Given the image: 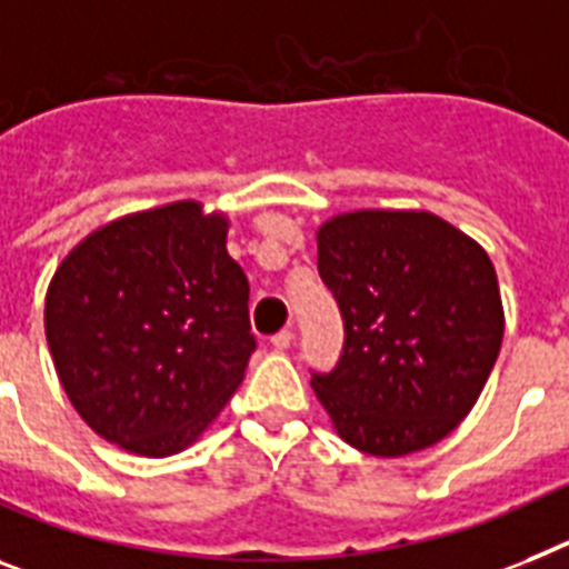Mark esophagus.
<instances>
[{"label":"esophagus","instance_id":"obj_1","mask_svg":"<svg viewBox=\"0 0 569 569\" xmlns=\"http://www.w3.org/2000/svg\"><path fill=\"white\" fill-rule=\"evenodd\" d=\"M269 343L274 350H289V343H292V329H280L274 336L269 338Z\"/></svg>","mask_w":569,"mask_h":569}]
</instances>
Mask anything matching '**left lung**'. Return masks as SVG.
<instances>
[{
  "mask_svg": "<svg viewBox=\"0 0 569 569\" xmlns=\"http://www.w3.org/2000/svg\"><path fill=\"white\" fill-rule=\"evenodd\" d=\"M343 350L312 388L352 448L422 451L475 408L503 341L489 254L425 211H356L318 231Z\"/></svg>",
  "mask_w": 569,
  "mask_h": 569,
  "instance_id": "obj_1",
  "label": "left lung"
}]
</instances>
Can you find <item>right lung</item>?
I'll return each instance as SVG.
<instances>
[{
    "label": "right lung",
    "mask_w": 569,
    "mask_h": 569,
    "mask_svg": "<svg viewBox=\"0 0 569 569\" xmlns=\"http://www.w3.org/2000/svg\"><path fill=\"white\" fill-rule=\"evenodd\" d=\"M226 217L199 202L132 213L54 271L46 338L71 405L141 457L188 448L240 388L257 338Z\"/></svg>",
    "instance_id": "1"
}]
</instances>
